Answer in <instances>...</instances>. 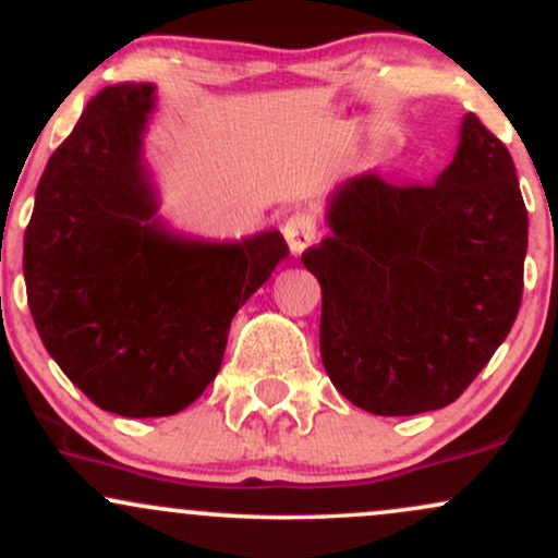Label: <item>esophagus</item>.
<instances>
[{"label": "esophagus", "mask_w": 558, "mask_h": 558, "mask_svg": "<svg viewBox=\"0 0 558 558\" xmlns=\"http://www.w3.org/2000/svg\"><path fill=\"white\" fill-rule=\"evenodd\" d=\"M283 235L288 241V248H291L293 254H301L306 252V248L312 246L317 239V222L315 217L306 215V213H293L286 217L283 222Z\"/></svg>", "instance_id": "1"}]
</instances>
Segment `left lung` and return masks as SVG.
I'll list each match as a JSON object with an SVG mask.
<instances>
[{"mask_svg": "<svg viewBox=\"0 0 558 558\" xmlns=\"http://www.w3.org/2000/svg\"><path fill=\"white\" fill-rule=\"evenodd\" d=\"M328 226L301 262L323 288L319 354L332 386L383 417L457 401L522 304L527 209L509 149L464 114L438 181L349 178L332 191Z\"/></svg>", "mask_w": 558, "mask_h": 558, "instance_id": "1", "label": "left lung"}]
</instances>
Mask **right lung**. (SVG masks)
<instances>
[{
	"mask_svg": "<svg viewBox=\"0 0 558 558\" xmlns=\"http://www.w3.org/2000/svg\"><path fill=\"white\" fill-rule=\"evenodd\" d=\"M155 86L99 92L49 157L25 228L23 275L44 345L105 412L168 417L220 373L230 319L288 246L181 235L157 217L144 165Z\"/></svg>",
	"mask_w": 558,
	"mask_h": 558,
	"instance_id": "obj_1",
	"label": "right lung"
}]
</instances>
